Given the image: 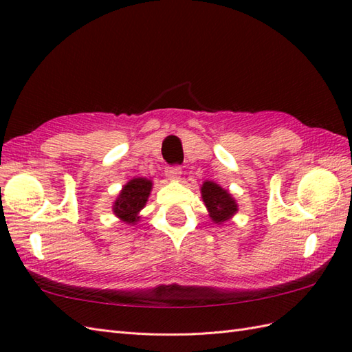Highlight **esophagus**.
Segmentation results:
<instances>
[{
  "label": "esophagus",
  "mask_w": 352,
  "mask_h": 352,
  "mask_svg": "<svg viewBox=\"0 0 352 352\" xmlns=\"http://www.w3.org/2000/svg\"><path fill=\"white\" fill-rule=\"evenodd\" d=\"M166 177H168V180H178V178L182 177V168L180 166H169L168 169H166Z\"/></svg>",
  "instance_id": "34e87169"
}]
</instances>
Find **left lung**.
Wrapping results in <instances>:
<instances>
[{"mask_svg":"<svg viewBox=\"0 0 352 352\" xmlns=\"http://www.w3.org/2000/svg\"><path fill=\"white\" fill-rule=\"evenodd\" d=\"M201 197L208 210V214L214 223H222L233 218L237 213L236 199L230 195V192L222 189L219 184L213 182H204L201 188Z\"/></svg>","mask_w":352,"mask_h":352,"instance_id":"obj_1","label":"left lung"}]
</instances>
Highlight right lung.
Returning a JSON list of instances; mask_svg holds the SVG:
<instances>
[{
    "label": "right lung",
    "mask_w": 352,
    "mask_h": 352,
    "mask_svg": "<svg viewBox=\"0 0 352 352\" xmlns=\"http://www.w3.org/2000/svg\"><path fill=\"white\" fill-rule=\"evenodd\" d=\"M153 182L148 178H133L126 183L113 203V213L125 223L134 226L139 219V212L145 207Z\"/></svg>",
    "instance_id": "obj_1"
}]
</instances>
